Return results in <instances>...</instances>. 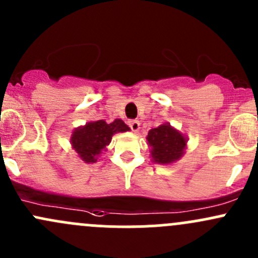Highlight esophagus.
Wrapping results in <instances>:
<instances>
[{
  "label": "esophagus",
  "instance_id": "esophagus-1",
  "mask_svg": "<svg viewBox=\"0 0 258 258\" xmlns=\"http://www.w3.org/2000/svg\"><path fill=\"white\" fill-rule=\"evenodd\" d=\"M128 126L131 127L132 131L137 132L140 130V121H137V119H131V121H128Z\"/></svg>",
  "mask_w": 258,
  "mask_h": 258
}]
</instances>
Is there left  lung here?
<instances>
[{"label":"left lung","instance_id":"1","mask_svg":"<svg viewBox=\"0 0 258 258\" xmlns=\"http://www.w3.org/2000/svg\"><path fill=\"white\" fill-rule=\"evenodd\" d=\"M147 142L153 162L170 165L179 160L184 153L187 137L170 123H163L148 131Z\"/></svg>","mask_w":258,"mask_h":258}]
</instances>
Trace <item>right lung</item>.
Here are the masks:
<instances>
[{
  "label": "right lung",
  "mask_w": 258,
  "mask_h": 258,
  "mask_svg": "<svg viewBox=\"0 0 258 258\" xmlns=\"http://www.w3.org/2000/svg\"><path fill=\"white\" fill-rule=\"evenodd\" d=\"M126 131H130V127L118 118L111 123L103 119L87 122L72 132L71 145L81 160L86 163H95L102 151L106 150V146L110 145L113 135Z\"/></svg>",
  "instance_id": "right-lung-1"
}]
</instances>
